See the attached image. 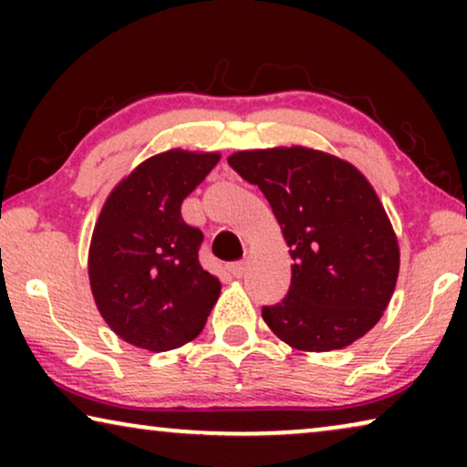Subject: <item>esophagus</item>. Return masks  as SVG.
<instances>
[{
    "mask_svg": "<svg viewBox=\"0 0 467 467\" xmlns=\"http://www.w3.org/2000/svg\"><path fill=\"white\" fill-rule=\"evenodd\" d=\"M248 270V261H235V264L229 265V272L234 274L235 278H242Z\"/></svg>",
    "mask_w": 467,
    "mask_h": 467,
    "instance_id": "1",
    "label": "esophagus"
}]
</instances>
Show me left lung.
I'll use <instances>...</instances> for the list:
<instances>
[{"instance_id": "8db88e82", "label": "left lung", "mask_w": 467, "mask_h": 467, "mask_svg": "<svg viewBox=\"0 0 467 467\" xmlns=\"http://www.w3.org/2000/svg\"><path fill=\"white\" fill-rule=\"evenodd\" d=\"M270 202L293 259L283 302L261 317L297 350L327 353L380 321L400 274V244L368 178L344 159L306 146L227 157Z\"/></svg>"}]
</instances>
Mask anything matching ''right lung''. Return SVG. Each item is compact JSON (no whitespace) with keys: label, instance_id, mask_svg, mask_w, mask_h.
<instances>
[{"label":"right lung","instance_id":"right-lung-1","mask_svg":"<svg viewBox=\"0 0 467 467\" xmlns=\"http://www.w3.org/2000/svg\"><path fill=\"white\" fill-rule=\"evenodd\" d=\"M219 159L159 152L106 197L88 246V283L108 327L133 347L163 353L195 340L221 296V280L197 259L203 234L181 216L184 197Z\"/></svg>","mask_w":467,"mask_h":467}]
</instances>
